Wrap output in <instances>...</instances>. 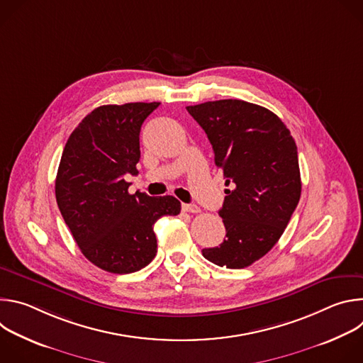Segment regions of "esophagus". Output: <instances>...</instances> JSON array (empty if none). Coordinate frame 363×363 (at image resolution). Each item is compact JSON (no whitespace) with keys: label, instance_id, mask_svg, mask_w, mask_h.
I'll list each match as a JSON object with an SVG mask.
<instances>
[{"label":"esophagus","instance_id":"esophagus-1","mask_svg":"<svg viewBox=\"0 0 363 363\" xmlns=\"http://www.w3.org/2000/svg\"><path fill=\"white\" fill-rule=\"evenodd\" d=\"M182 210L185 213H192V214H198L201 211L199 206L195 203H182Z\"/></svg>","mask_w":363,"mask_h":363}]
</instances>
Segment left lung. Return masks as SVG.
<instances>
[{"mask_svg": "<svg viewBox=\"0 0 363 363\" xmlns=\"http://www.w3.org/2000/svg\"><path fill=\"white\" fill-rule=\"evenodd\" d=\"M186 111L208 136L216 165L231 185L218 213L225 238L202 255L220 267H248L274 247L298 203L296 142L277 115L254 103L224 99Z\"/></svg>", "mask_w": 363, "mask_h": 363, "instance_id": "1", "label": "left lung"}]
</instances>
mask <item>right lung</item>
I'll list each match as a JSON object with an SVG mask.
<instances>
[{
    "label": "right lung",
    "mask_w": 363,
    "mask_h": 363,
    "mask_svg": "<svg viewBox=\"0 0 363 363\" xmlns=\"http://www.w3.org/2000/svg\"><path fill=\"white\" fill-rule=\"evenodd\" d=\"M161 105L125 103L99 106L72 132L57 178L59 210L83 255L99 269L128 274L157 255L153 224L178 216L172 196L129 194L125 175H138L139 133L145 119Z\"/></svg>",
    "instance_id": "obj_1"
}]
</instances>
